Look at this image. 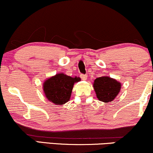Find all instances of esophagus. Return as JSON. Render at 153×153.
Here are the masks:
<instances>
[{
	"label": "esophagus",
	"instance_id": "esophagus-1",
	"mask_svg": "<svg viewBox=\"0 0 153 153\" xmlns=\"http://www.w3.org/2000/svg\"><path fill=\"white\" fill-rule=\"evenodd\" d=\"M80 78H81L82 80H86L88 76H87V75H80Z\"/></svg>",
	"mask_w": 153,
	"mask_h": 153
}]
</instances>
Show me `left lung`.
I'll return each instance as SVG.
<instances>
[{
  "label": "left lung",
  "mask_w": 153,
  "mask_h": 153,
  "mask_svg": "<svg viewBox=\"0 0 153 153\" xmlns=\"http://www.w3.org/2000/svg\"><path fill=\"white\" fill-rule=\"evenodd\" d=\"M93 87L97 99L104 103H108L118 96L122 84L116 79L104 75L95 79Z\"/></svg>",
  "instance_id": "8db88e82"
}]
</instances>
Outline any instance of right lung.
<instances>
[{"instance_id": "obj_1", "label": "right lung", "mask_w": 153, "mask_h": 153, "mask_svg": "<svg viewBox=\"0 0 153 153\" xmlns=\"http://www.w3.org/2000/svg\"><path fill=\"white\" fill-rule=\"evenodd\" d=\"M80 81L78 77H71L64 73H57L45 80L43 91L45 97L55 105H63L71 99L75 82Z\"/></svg>"}]
</instances>
